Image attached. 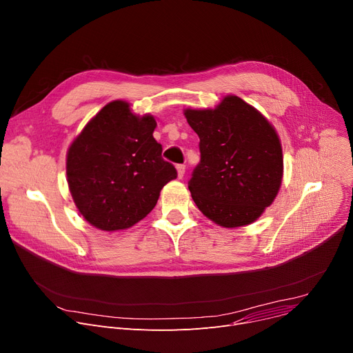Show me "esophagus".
Returning a JSON list of instances; mask_svg holds the SVG:
<instances>
[{
	"instance_id": "1",
	"label": "esophagus",
	"mask_w": 353,
	"mask_h": 353,
	"mask_svg": "<svg viewBox=\"0 0 353 353\" xmlns=\"http://www.w3.org/2000/svg\"><path fill=\"white\" fill-rule=\"evenodd\" d=\"M176 170H178V178H182L183 174H185L186 167H185V164H178V165H176Z\"/></svg>"
}]
</instances>
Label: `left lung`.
Returning a JSON list of instances; mask_svg holds the SVG:
<instances>
[{"instance_id": "left-lung-1", "label": "left lung", "mask_w": 353, "mask_h": 353, "mask_svg": "<svg viewBox=\"0 0 353 353\" xmlns=\"http://www.w3.org/2000/svg\"><path fill=\"white\" fill-rule=\"evenodd\" d=\"M199 135L201 161L189 191L199 210L225 228L254 222L274 201L283 178V151L276 130L237 96L214 110H185Z\"/></svg>"}]
</instances>
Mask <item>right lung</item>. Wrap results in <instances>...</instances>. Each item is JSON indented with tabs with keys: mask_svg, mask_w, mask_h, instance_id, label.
Wrapping results in <instances>:
<instances>
[{
	"mask_svg": "<svg viewBox=\"0 0 353 353\" xmlns=\"http://www.w3.org/2000/svg\"><path fill=\"white\" fill-rule=\"evenodd\" d=\"M125 101L104 105L68 152L66 174L83 218L101 230L137 223L154 209L161 189L176 178L152 137V116L131 114Z\"/></svg>",
	"mask_w": 353,
	"mask_h": 353,
	"instance_id": "add662e5",
	"label": "right lung"
}]
</instances>
